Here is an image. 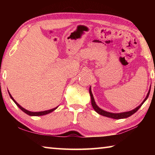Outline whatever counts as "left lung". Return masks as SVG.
Segmentation results:
<instances>
[{
    "label": "left lung",
    "instance_id": "left-lung-1",
    "mask_svg": "<svg viewBox=\"0 0 155 155\" xmlns=\"http://www.w3.org/2000/svg\"><path fill=\"white\" fill-rule=\"evenodd\" d=\"M150 90L148 91V93L147 94V96L146 97V98L143 100V101L141 103L140 106H138L137 107H136L135 109L131 110L130 111H127V112H123V113H119V114H114V113H110V112H107L106 111H104V110L101 109V108L96 105V104L95 103V101H94L93 94L91 93V87H90V94L91 96V105H92L94 109L95 110L96 112L98 113V114L103 115V116L105 117H111V118H114V119H122V118H127V117L130 116L133 114H134L137 111V110L140 108L141 105L143 104L144 102H145L148 97L149 96V94H150Z\"/></svg>",
    "mask_w": 155,
    "mask_h": 155
}]
</instances>
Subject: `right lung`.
<instances>
[{
	"label": "right lung",
	"instance_id": "obj_1",
	"mask_svg": "<svg viewBox=\"0 0 155 155\" xmlns=\"http://www.w3.org/2000/svg\"><path fill=\"white\" fill-rule=\"evenodd\" d=\"M9 92V91H8ZM9 96H10V97H11V98L13 100V101L14 102V103H15V104H16V105L19 107V108L22 110V111H24L25 114H27V115H31V116H40V115H46V114H50V113H51L52 111H54V110H55L57 107H55V108H54V109H50V110H47V111H39V112H32V111H28V110H27V109H24L23 108V107H21L19 104H18L16 101H15V100L14 99V98H13V97L12 96V95L11 94H10V93L9 92Z\"/></svg>",
	"mask_w": 155,
	"mask_h": 155
}]
</instances>
